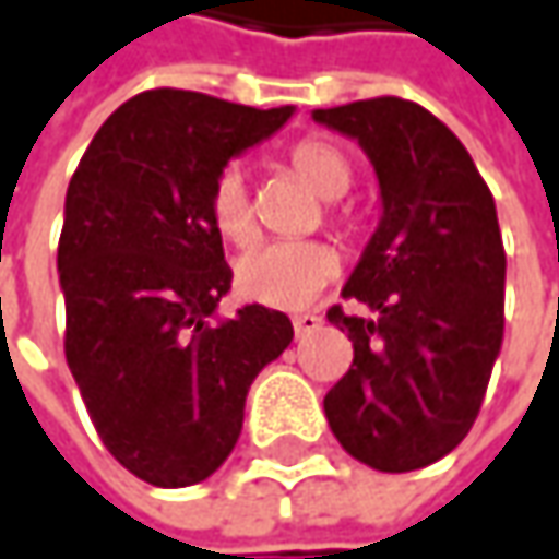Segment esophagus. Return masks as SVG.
<instances>
[{
  "label": "esophagus",
  "mask_w": 559,
  "mask_h": 559,
  "mask_svg": "<svg viewBox=\"0 0 559 559\" xmlns=\"http://www.w3.org/2000/svg\"><path fill=\"white\" fill-rule=\"evenodd\" d=\"M290 323H294L297 338H304V335H310V332L320 330V323H323V320H320L317 313H294V320H290Z\"/></svg>",
  "instance_id": "1"
}]
</instances>
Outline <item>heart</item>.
<instances>
[{
  "instance_id": "1",
  "label": "heart",
  "mask_w": 559,
  "mask_h": 559,
  "mask_svg": "<svg viewBox=\"0 0 559 559\" xmlns=\"http://www.w3.org/2000/svg\"><path fill=\"white\" fill-rule=\"evenodd\" d=\"M287 169L297 176L307 188H313L326 204V221L335 229H348V214L335 207V201L352 188L355 173L348 156L320 136H307L287 150ZM207 217L217 229L221 239L233 246H249L259 233L255 221V204L249 194L246 176L236 163H227L207 194ZM338 275V255L335 249L320 239H278V242H262L252 252H246L236 262L233 284L246 300L265 304V307H304L313 300L332 278Z\"/></svg>"
}]
</instances>
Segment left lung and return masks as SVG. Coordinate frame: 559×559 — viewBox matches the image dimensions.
<instances>
[{
    "instance_id": "8db88e82",
    "label": "left lung",
    "mask_w": 559,
    "mask_h": 559,
    "mask_svg": "<svg viewBox=\"0 0 559 559\" xmlns=\"http://www.w3.org/2000/svg\"><path fill=\"white\" fill-rule=\"evenodd\" d=\"M313 118L355 136L381 181L383 217L330 307L355 358L323 400L338 444L383 474L429 467L474 426L502 345L506 249L464 143L416 102L378 95Z\"/></svg>"
}]
</instances>
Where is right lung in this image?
Instances as JSON below:
<instances>
[{"instance_id":"right-lung-1","label":"right lung","mask_w":559,"mask_h":559,"mask_svg":"<svg viewBox=\"0 0 559 559\" xmlns=\"http://www.w3.org/2000/svg\"><path fill=\"white\" fill-rule=\"evenodd\" d=\"M290 111L150 88L102 124L70 178L57 246L67 365L111 457L153 486L207 480L227 461L249 386L294 338L259 304L211 323L233 272L207 217L229 156Z\"/></svg>"}]
</instances>
